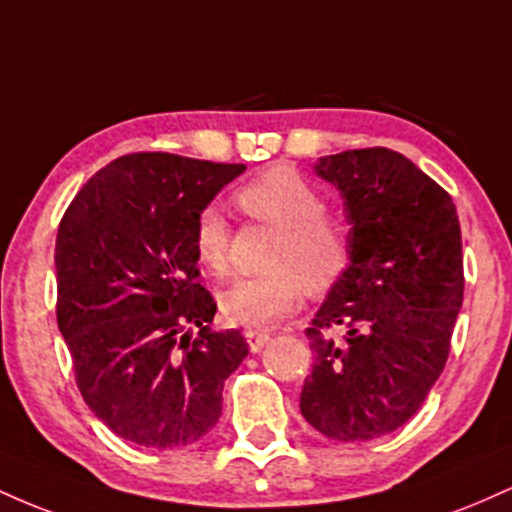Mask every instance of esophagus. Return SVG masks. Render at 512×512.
<instances>
[{"label": "esophagus", "mask_w": 512, "mask_h": 512, "mask_svg": "<svg viewBox=\"0 0 512 512\" xmlns=\"http://www.w3.org/2000/svg\"><path fill=\"white\" fill-rule=\"evenodd\" d=\"M269 337H272L269 330H245V339H248L252 351H260L269 342Z\"/></svg>", "instance_id": "1"}]
</instances>
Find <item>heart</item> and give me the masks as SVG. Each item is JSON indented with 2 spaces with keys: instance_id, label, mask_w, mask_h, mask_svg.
Segmentation results:
<instances>
[{
  "instance_id": "heart-1",
  "label": "heart",
  "mask_w": 512,
  "mask_h": 512,
  "mask_svg": "<svg viewBox=\"0 0 512 512\" xmlns=\"http://www.w3.org/2000/svg\"><path fill=\"white\" fill-rule=\"evenodd\" d=\"M236 204L250 219L276 228L267 252L269 272L240 279L219 296L221 313L233 325H274L303 301V293L330 291L351 260V228L327 211V199L289 166L269 168L236 192ZM197 260L211 274L231 269V226L219 207H204L192 233Z\"/></svg>"
}]
</instances>
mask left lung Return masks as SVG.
<instances>
[{
  "mask_svg": "<svg viewBox=\"0 0 512 512\" xmlns=\"http://www.w3.org/2000/svg\"><path fill=\"white\" fill-rule=\"evenodd\" d=\"M315 170L344 197L351 264L305 330L301 414L322 436L363 443L407 424L443 373L464 296L460 219L436 180L385 146Z\"/></svg>",
  "mask_w": 512,
  "mask_h": 512,
  "instance_id": "8db88e82",
  "label": "left lung"
}]
</instances>
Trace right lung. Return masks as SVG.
Masks as SVG:
<instances>
[{
	"label": "right lung",
	"mask_w": 512,
	"mask_h": 512,
	"mask_svg": "<svg viewBox=\"0 0 512 512\" xmlns=\"http://www.w3.org/2000/svg\"><path fill=\"white\" fill-rule=\"evenodd\" d=\"M243 170L127 154L98 170L64 211L57 325L88 409L129 443L166 450L209 433L223 383L248 356L240 330H209L216 301L197 281L192 245L199 211Z\"/></svg>",
	"instance_id": "1"
}]
</instances>
